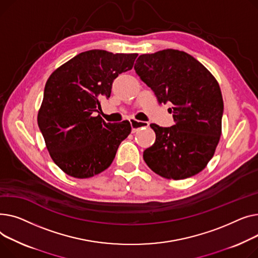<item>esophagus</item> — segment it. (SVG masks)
Here are the masks:
<instances>
[{"label":"esophagus","mask_w":258,"mask_h":258,"mask_svg":"<svg viewBox=\"0 0 258 258\" xmlns=\"http://www.w3.org/2000/svg\"><path fill=\"white\" fill-rule=\"evenodd\" d=\"M130 124H131V127H132V133H135V132H138L139 130H142V129H145V128H148L149 125H150L148 122H141V120H138L135 118L130 119Z\"/></svg>","instance_id":"34e87169"}]
</instances>
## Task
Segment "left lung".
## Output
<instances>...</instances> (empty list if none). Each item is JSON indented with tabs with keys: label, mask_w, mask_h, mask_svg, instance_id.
Listing matches in <instances>:
<instances>
[{
	"label": "left lung",
	"mask_w": 258,
	"mask_h": 258,
	"mask_svg": "<svg viewBox=\"0 0 258 258\" xmlns=\"http://www.w3.org/2000/svg\"><path fill=\"white\" fill-rule=\"evenodd\" d=\"M134 70L159 104L172 103L175 125L151 124L156 134L144 160L157 175L180 180L200 173L222 133L224 103L216 78L189 54L173 49L141 55Z\"/></svg>",
	"instance_id": "left-lung-1"
}]
</instances>
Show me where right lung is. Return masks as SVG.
I'll return each mask as SVG.
<instances>
[{"instance_id": "right-lung-1", "label": "right lung", "mask_w": 258, "mask_h": 258, "mask_svg": "<svg viewBox=\"0 0 258 258\" xmlns=\"http://www.w3.org/2000/svg\"><path fill=\"white\" fill-rule=\"evenodd\" d=\"M136 57L86 51L55 70L45 83L37 123L51 158L69 176L83 179L105 171L130 134L128 120L106 123L95 112Z\"/></svg>"}]
</instances>
